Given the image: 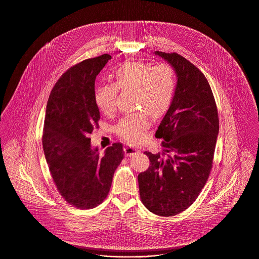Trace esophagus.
Here are the masks:
<instances>
[{
    "mask_svg": "<svg viewBox=\"0 0 259 259\" xmlns=\"http://www.w3.org/2000/svg\"><path fill=\"white\" fill-rule=\"evenodd\" d=\"M123 152H124V155H125V156L130 157V156H133V155H135V154L140 153L141 151H140V149H138V148H136V147L125 146V147L123 148Z\"/></svg>",
    "mask_w": 259,
    "mask_h": 259,
    "instance_id": "obj_1",
    "label": "esophagus"
}]
</instances>
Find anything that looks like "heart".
Listing matches in <instances>:
<instances>
[{
	"instance_id": "1",
	"label": "heart",
	"mask_w": 259,
	"mask_h": 259,
	"mask_svg": "<svg viewBox=\"0 0 259 259\" xmlns=\"http://www.w3.org/2000/svg\"><path fill=\"white\" fill-rule=\"evenodd\" d=\"M177 87L176 72L169 64L152 66L142 61L121 64L114 72V83L97 87L94 99L99 110L110 115L115 111L118 89L134 90V103L144 111L124 117L116 125V134L131 144L143 141L150 126L147 112L160 117L170 108Z\"/></svg>"
}]
</instances>
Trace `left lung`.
Returning a JSON list of instances; mask_svg holds the SVG:
<instances>
[{"instance_id": "1", "label": "left lung", "mask_w": 259, "mask_h": 259, "mask_svg": "<svg viewBox=\"0 0 259 259\" xmlns=\"http://www.w3.org/2000/svg\"><path fill=\"white\" fill-rule=\"evenodd\" d=\"M176 72L172 104L156 138L162 153L145 152L150 167L138 176L142 202L159 216L185 211L199 196L212 168L219 118L215 99L204 74L177 53L156 51Z\"/></svg>"}]
</instances>
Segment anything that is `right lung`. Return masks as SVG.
<instances>
[{
  "mask_svg": "<svg viewBox=\"0 0 259 259\" xmlns=\"http://www.w3.org/2000/svg\"><path fill=\"white\" fill-rule=\"evenodd\" d=\"M109 59L110 55L103 54L67 70L53 87L46 107L45 159L61 196L79 209L94 208L106 198L124 156L120 143L100 156L88 138L100 118L94 99L95 78Z\"/></svg>",
  "mask_w": 259,
  "mask_h": 259,
  "instance_id": "obj_1",
  "label": "right lung"
}]
</instances>
